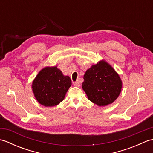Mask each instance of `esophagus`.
Listing matches in <instances>:
<instances>
[{
	"label": "esophagus",
	"mask_w": 153,
	"mask_h": 153,
	"mask_svg": "<svg viewBox=\"0 0 153 153\" xmlns=\"http://www.w3.org/2000/svg\"><path fill=\"white\" fill-rule=\"evenodd\" d=\"M74 85L76 86V87H79L80 86V83H79V82H78V81H77V82L74 83Z\"/></svg>",
	"instance_id": "obj_1"
}]
</instances>
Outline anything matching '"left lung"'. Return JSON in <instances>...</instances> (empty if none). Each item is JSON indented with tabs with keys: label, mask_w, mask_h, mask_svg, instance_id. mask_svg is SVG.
<instances>
[{
	"label": "left lung",
	"mask_w": 153,
	"mask_h": 153,
	"mask_svg": "<svg viewBox=\"0 0 153 153\" xmlns=\"http://www.w3.org/2000/svg\"><path fill=\"white\" fill-rule=\"evenodd\" d=\"M82 89L87 98L99 106L113 103L119 97L122 82L119 74L105 60L87 69L83 76Z\"/></svg>",
	"instance_id": "1"
}]
</instances>
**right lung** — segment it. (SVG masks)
I'll return each mask as SVG.
<instances>
[{"label": "right lung", "mask_w": 153, "mask_h": 153, "mask_svg": "<svg viewBox=\"0 0 153 153\" xmlns=\"http://www.w3.org/2000/svg\"><path fill=\"white\" fill-rule=\"evenodd\" d=\"M71 85L70 77L64 76L57 66H47L35 77L31 89L39 103L51 107L62 101Z\"/></svg>", "instance_id": "add662e5"}]
</instances>
